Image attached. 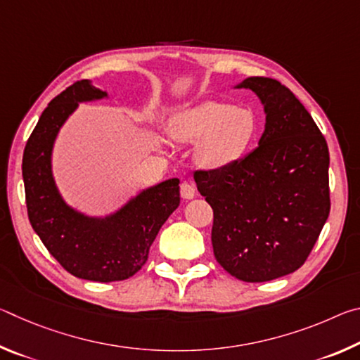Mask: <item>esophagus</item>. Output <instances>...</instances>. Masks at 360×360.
<instances>
[{
  "label": "esophagus",
  "instance_id": "1",
  "mask_svg": "<svg viewBox=\"0 0 360 360\" xmlns=\"http://www.w3.org/2000/svg\"><path fill=\"white\" fill-rule=\"evenodd\" d=\"M181 197L184 200H192L195 197V187L191 184V182L184 181L181 184Z\"/></svg>",
  "mask_w": 360,
  "mask_h": 360
}]
</instances>
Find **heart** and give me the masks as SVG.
Instances as JSON below:
<instances>
[{
  "mask_svg": "<svg viewBox=\"0 0 360 360\" xmlns=\"http://www.w3.org/2000/svg\"><path fill=\"white\" fill-rule=\"evenodd\" d=\"M172 138L195 144V160L210 169L229 167L245 154L255 133V119L245 108L203 101L176 112L168 124Z\"/></svg>",
  "mask_w": 360,
  "mask_h": 360,
  "instance_id": "1",
  "label": "heart"
}]
</instances>
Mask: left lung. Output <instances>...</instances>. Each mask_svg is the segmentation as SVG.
<instances>
[{
  "mask_svg": "<svg viewBox=\"0 0 360 360\" xmlns=\"http://www.w3.org/2000/svg\"><path fill=\"white\" fill-rule=\"evenodd\" d=\"M266 122L259 146L229 167L197 169L214 212L211 241L225 271L264 283L298 270L330 212L326 138L297 96L276 79L248 77Z\"/></svg>",
  "mask_w": 360,
  "mask_h": 360,
  "instance_id": "1",
  "label": "left lung"
}]
</instances>
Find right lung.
<instances>
[{"label":"right lung","instance_id":"1","mask_svg":"<svg viewBox=\"0 0 360 360\" xmlns=\"http://www.w3.org/2000/svg\"><path fill=\"white\" fill-rule=\"evenodd\" d=\"M105 96L82 79L49 103L23 150L22 174L30 224L47 251L72 276L112 283L141 270L158 230L181 198L179 179L173 178L146 188L106 217H89L63 202L52 176L53 141L79 103Z\"/></svg>","mask_w":360,"mask_h":360}]
</instances>
